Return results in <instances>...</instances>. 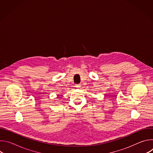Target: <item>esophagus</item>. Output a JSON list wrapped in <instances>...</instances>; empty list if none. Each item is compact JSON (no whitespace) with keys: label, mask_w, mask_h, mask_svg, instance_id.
<instances>
[{"label":"esophagus","mask_w":153,"mask_h":153,"mask_svg":"<svg viewBox=\"0 0 153 153\" xmlns=\"http://www.w3.org/2000/svg\"><path fill=\"white\" fill-rule=\"evenodd\" d=\"M76 88H80L81 85H80V84H77V85H76Z\"/></svg>","instance_id":"obj_1"}]
</instances>
